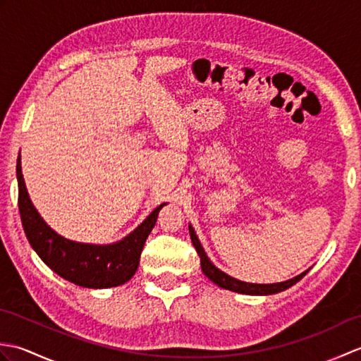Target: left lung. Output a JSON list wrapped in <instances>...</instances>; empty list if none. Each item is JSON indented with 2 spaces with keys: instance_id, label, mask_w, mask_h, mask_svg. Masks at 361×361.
<instances>
[{
  "instance_id": "8db88e82",
  "label": "left lung",
  "mask_w": 361,
  "mask_h": 361,
  "mask_svg": "<svg viewBox=\"0 0 361 361\" xmlns=\"http://www.w3.org/2000/svg\"><path fill=\"white\" fill-rule=\"evenodd\" d=\"M189 234H190V240H192L194 247L198 252V256H200V264H202V270L203 273L208 276V278L214 282L217 283L219 287L221 288H226V290H231L235 291V293H242V295H273V293H279V291L287 290L288 287L295 286L298 281H301L305 273L304 271L296 278L286 281V282H279V283H250V282H242V281H237L231 276H228L226 273L220 271L216 265L211 264V260L206 256V252L202 247L200 240H198V237L194 233V228L189 226Z\"/></svg>"
}]
</instances>
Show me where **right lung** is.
Masks as SVG:
<instances>
[{"label": "right lung", "mask_w": 361, "mask_h": 361, "mask_svg": "<svg viewBox=\"0 0 361 361\" xmlns=\"http://www.w3.org/2000/svg\"><path fill=\"white\" fill-rule=\"evenodd\" d=\"M18 178V209L21 224L30 247L43 262L60 278L75 286L87 288H109L127 282L140 265L141 251L144 248L152 228L155 226L158 212L164 204H159L141 226H137L124 240L106 247L85 245L65 239L54 233L29 200L23 180L20 158L17 163Z\"/></svg>", "instance_id": "1"}]
</instances>
